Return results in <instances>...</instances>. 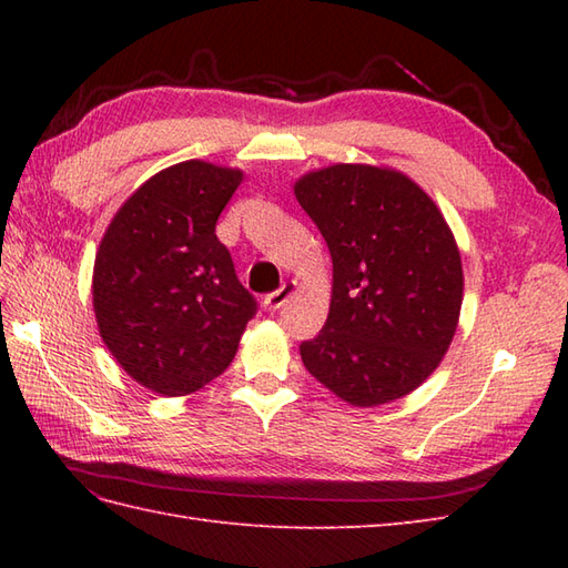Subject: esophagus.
Here are the masks:
<instances>
[{
    "instance_id": "1",
    "label": "esophagus",
    "mask_w": 568,
    "mask_h": 568,
    "mask_svg": "<svg viewBox=\"0 0 568 568\" xmlns=\"http://www.w3.org/2000/svg\"><path fill=\"white\" fill-rule=\"evenodd\" d=\"M295 283H285V285H281V287H277V291L275 293H271V295H265L263 297V307L265 310H281L285 303H287V300H291V295L295 293Z\"/></svg>"
}]
</instances>
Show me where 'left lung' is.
I'll return each mask as SVG.
<instances>
[{
    "label": "left lung",
    "instance_id": "8db88e82",
    "mask_svg": "<svg viewBox=\"0 0 568 568\" xmlns=\"http://www.w3.org/2000/svg\"><path fill=\"white\" fill-rule=\"evenodd\" d=\"M332 253L329 317L300 344L305 368L356 407L425 383L449 348L464 300L462 253L437 204L383 165L336 163L295 183Z\"/></svg>",
    "mask_w": 568,
    "mask_h": 568
}]
</instances>
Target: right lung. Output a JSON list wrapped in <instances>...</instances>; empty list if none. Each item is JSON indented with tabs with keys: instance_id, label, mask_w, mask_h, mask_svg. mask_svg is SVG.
I'll return each mask as SVG.
<instances>
[{
	"instance_id": "1",
	"label": "right lung",
	"mask_w": 568,
	"mask_h": 568,
	"mask_svg": "<svg viewBox=\"0 0 568 568\" xmlns=\"http://www.w3.org/2000/svg\"><path fill=\"white\" fill-rule=\"evenodd\" d=\"M244 173L183 161L149 178L106 226L94 258L92 307L116 364L178 397L232 364L256 300L214 234Z\"/></svg>"
}]
</instances>
